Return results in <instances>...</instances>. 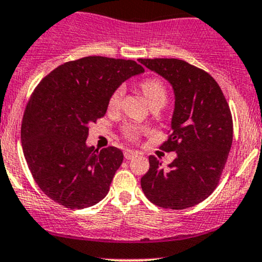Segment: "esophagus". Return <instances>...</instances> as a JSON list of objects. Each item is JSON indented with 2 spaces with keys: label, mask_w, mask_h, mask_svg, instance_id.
<instances>
[{
  "label": "esophagus",
  "mask_w": 262,
  "mask_h": 262,
  "mask_svg": "<svg viewBox=\"0 0 262 262\" xmlns=\"http://www.w3.org/2000/svg\"><path fill=\"white\" fill-rule=\"evenodd\" d=\"M137 155H138L137 151L130 150V149H126V150H124V157H125L126 160H132L133 158H136Z\"/></svg>",
  "instance_id": "obj_1"
}]
</instances>
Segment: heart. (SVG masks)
<instances>
[{"instance_id": "obj_1", "label": "heart", "mask_w": 262, "mask_h": 262, "mask_svg": "<svg viewBox=\"0 0 262 262\" xmlns=\"http://www.w3.org/2000/svg\"><path fill=\"white\" fill-rule=\"evenodd\" d=\"M140 89H142L143 94L145 96L150 107L162 108L163 105H165L166 100H168V89H166V85L164 84L162 79L157 78V77L146 78L140 83ZM123 94H124V88L118 87L109 99V108L116 109L119 107ZM142 132L143 128L134 124H126L123 126V134L130 140H136Z\"/></svg>"}]
</instances>
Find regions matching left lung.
Segmentation results:
<instances>
[{
  "label": "left lung",
  "mask_w": 262,
  "mask_h": 262,
  "mask_svg": "<svg viewBox=\"0 0 262 262\" xmlns=\"http://www.w3.org/2000/svg\"><path fill=\"white\" fill-rule=\"evenodd\" d=\"M173 85L175 108L160 148L178 157L163 168L154 155L140 180L148 200L164 209L191 208L216 189L232 144V117L223 91L208 72L177 58H139Z\"/></svg>",
  "instance_id": "1"
}]
</instances>
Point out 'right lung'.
I'll use <instances>...</instances> for the list:
<instances>
[{
	"mask_svg": "<svg viewBox=\"0 0 262 262\" xmlns=\"http://www.w3.org/2000/svg\"><path fill=\"white\" fill-rule=\"evenodd\" d=\"M144 68L132 59L89 56L43 78L26 107L21 142L39 189L70 209L96 205L123 162L116 146H87L89 125L104 117L116 89Z\"/></svg>",
	"mask_w": 262,
	"mask_h": 262,
	"instance_id": "1",
	"label": "right lung"
}]
</instances>
